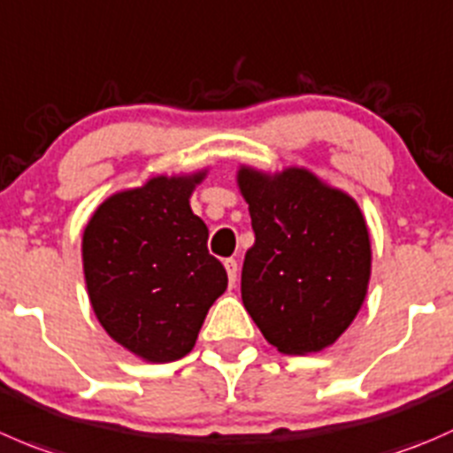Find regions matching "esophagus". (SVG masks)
<instances>
[{"label": "esophagus", "instance_id": "34e87169", "mask_svg": "<svg viewBox=\"0 0 453 453\" xmlns=\"http://www.w3.org/2000/svg\"><path fill=\"white\" fill-rule=\"evenodd\" d=\"M226 270H227V279H230V283H234L236 280V272H239V263L234 261V258H226Z\"/></svg>", "mask_w": 453, "mask_h": 453}]
</instances>
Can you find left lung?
<instances>
[{"instance_id": "8db88e82", "label": "left lung", "mask_w": 453, "mask_h": 453, "mask_svg": "<svg viewBox=\"0 0 453 453\" xmlns=\"http://www.w3.org/2000/svg\"><path fill=\"white\" fill-rule=\"evenodd\" d=\"M239 188L254 230L241 272L245 310L279 352H320L365 301L372 250L361 208L303 168L274 177L241 168Z\"/></svg>"}]
</instances>
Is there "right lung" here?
<instances>
[{
    "instance_id": "obj_1",
    "label": "right lung",
    "mask_w": 453,
    "mask_h": 453,
    "mask_svg": "<svg viewBox=\"0 0 453 453\" xmlns=\"http://www.w3.org/2000/svg\"><path fill=\"white\" fill-rule=\"evenodd\" d=\"M192 177H155L96 208L83 230V274L105 332L137 357L170 363L196 343L227 274L190 210Z\"/></svg>"
}]
</instances>
